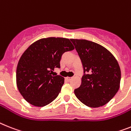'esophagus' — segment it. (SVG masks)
<instances>
[{
	"label": "esophagus",
	"mask_w": 131,
	"mask_h": 131,
	"mask_svg": "<svg viewBox=\"0 0 131 131\" xmlns=\"http://www.w3.org/2000/svg\"><path fill=\"white\" fill-rule=\"evenodd\" d=\"M65 79L67 81H70L71 80V79H72V77H66Z\"/></svg>",
	"instance_id": "obj_1"
}]
</instances>
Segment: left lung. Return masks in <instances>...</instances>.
I'll use <instances>...</instances> for the list:
<instances>
[{
	"instance_id": "8db88e82",
	"label": "left lung",
	"mask_w": 131,
	"mask_h": 131,
	"mask_svg": "<svg viewBox=\"0 0 131 131\" xmlns=\"http://www.w3.org/2000/svg\"><path fill=\"white\" fill-rule=\"evenodd\" d=\"M71 40L82 61L84 73L81 86L74 90L76 96L92 108L106 105L119 89L121 72L117 60L109 50L96 42L84 39Z\"/></svg>"
}]
</instances>
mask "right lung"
<instances>
[{
    "instance_id": "right-lung-1",
    "label": "right lung",
    "mask_w": 131,
    "mask_h": 131,
    "mask_svg": "<svg viewBox=\"0 0 131 131\" xmlns=\"http://www.w3.org/2000/svg\"><path fill=\"white\" fill-rule=\"evenodd\" d=\"M74 49L69 38L49 37L30 45L22 54L16 68V85L28 103L44 106L58 96L64 79L51 75L60 68L62 54Z\"/></svg>"
}]
</instances>
